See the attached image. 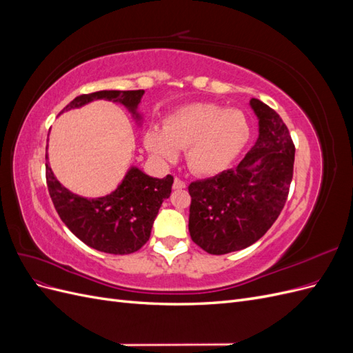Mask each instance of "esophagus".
Segmentation results:
<instances>
[{"label": "esophagus", "mask_w": 353, "mask_h": 353, "mask_svg": "<svg viewBox=\"0 0 353 353\" xmlns=\"http://www.w3.org/2000/svg\"><path fill=\"white\" fill-rule=\"evenodd\" d=\"M185 187H187V183H185L184 179H181V178H175L174 179V188L175 190H183Z\"/></svg>", "instance_id": "obj_1"}]
</instances>
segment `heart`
Instances as JSON below:
<instances>
[{
  "mask_svg": "<svg viewBox=\"0 0 353 353\" xmlns=\"http://www.w3.org/2000/svg\"><path fill=\"white\" fill-rule=\"evenodd\" d=\"M250 138V125L239 109L215 103L183 105L163 121L162 131L148 130L144 144L163 162H174L185 150L188 168L197 175H216L241 153Z\"/></svg>",
  "mask_w": 353,
  "mask_h": 353,
  "instance_id": "obj_1",
  "label": "heart"
}]
</instances>
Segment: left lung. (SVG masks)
Wrapping results in <instances>:
<instances>
[{"label":"left lung","instance_id":"obj_1","mask_svg":"<svg viewBox=\"0 0 353 353\" xmlns=\"http://www.w3.org/2000/svg\"><path fill=\"white\" fill-rule=\"evenodd\" d=\"M259 138L237 168L188 185L191 240L210 254L249 248L268 231L290 191L294 144L280 114L258 99Z\"/></svg>","mask_w":353,"mask_h":353}]
</instances>
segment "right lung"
Wrapping results in <instances>:
<instances>
[{
	"mask_svg": "<svg viewBox=\"0 0 353 353\" xmlns=\"http://www.w3.org/2000/svg\"><path fill=\"white\" fill-rule=\"evenodd\" d=\"M143 94L144 90L82 94L61 112L104 99L121 103L135 113ZM46 159H48L47 154ZM46 178L52 205L65 225L90 248L110 254H130L143 248L150 239L162 201L170 196L174 184L172 175L157 179L132 168L112 194L85 199L63 187L48 162L46 163Z\"/></svg>",
	"mask_w": 353,
	"mask_h": 353,
	"instance_id": "obj_1",
	"label": "right lung"
}]
</instances>
